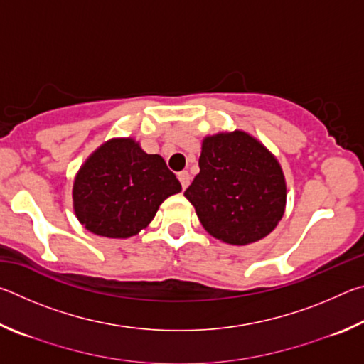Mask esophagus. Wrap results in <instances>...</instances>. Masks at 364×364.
Here are the masks:
<instances>
[{
  "mask_svg": "<svg viewBox=\"0 0 364 364\" xmlns=\"http://www.w3.org/2000/svg\"><path fill=\"white\" fill-rule=\"evenodd\" d=\"M178 180H180L183 189H186L189 186V183H191V175L188 173L186 170H183V171H180V173H178Z\"/></svg>",
  "mask_w": 364,
  "mask_h": 364,
  "instance_id": "obj_1",
  "label": "esophagus"
}]
</instances>
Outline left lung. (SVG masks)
<instances>
[{
  "instance_id": "left-lung-1",
  "label": "left lung",
  "mask_w": 364,
  "mask_h": 364,
  "mask_svg": "<svg viewBox=\"0 0 364 364\" xmlns=\"http://www.w3.org/2000/svg\"><path fill=\"white\" fill-rule=\"evenodd\" d=\"M200 171L184 191L208 234L231 245L260 241L286 208V180L273 154L249 133L205 136Z\"/></svg>"
}]
</instances>
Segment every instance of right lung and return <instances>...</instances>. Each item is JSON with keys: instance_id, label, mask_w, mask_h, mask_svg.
Returning <instances> with one entry per match:
<instances>
[{"instance_id": "obj_1", "label": "right lung", "mask_w": 364, "mask_h": 364, "mask_svg": "<svg viewBox=\"0 0 364 364\" xmlns=\"http://www.w3.org/2000/svg\"><path fill=\"white\" fill-rule=\"evenodd\" d=\"M180 191V181L159 154H146L133 138H114L80 167L73 210L93 234L127 239L144 230L160 204Z\"/></svg>"}]
</instances>
